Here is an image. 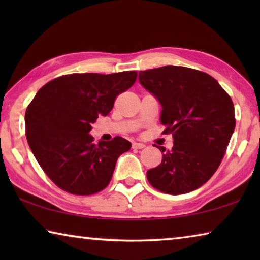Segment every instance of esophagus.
<instances>
[{
	"label": "esophagus",
	"mask_w": 260,
	"mask_h": 260,
	"mask_svg": "<svg viewBox=\"0 0 260 260\" xmlns=\"http://www.w3.org/2000/svg\"><path fill=\"white\" fill-rule=\"evenodd\" d=\"M133 149H143L144 147H146V144L144 143H139V142H134L133 143Z\"/></svg>",
	"instance_id": "34e87169"
}]
</instances>
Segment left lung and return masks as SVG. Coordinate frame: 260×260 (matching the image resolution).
<instances>
[{"mask_svg":"<svg viewBox=\"0 0 260 260\" xmlns=\"http://www.w3.org/2000/svg\"><path fill=\"white\" fill-rule=\"evenodd\" d=\"M139 81L161 105L160 122L173 148L147 172L152 187L171 195L195 190L221 162L235 128L234 105L219 82L189 68L167 67L139 73Z\"/></svg>","mask_w":260,"mask_h":260,"instance_id":"1","label":"left lung"}]
</instances>
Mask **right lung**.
<instances>
[{
    "mask_svg": "<svg viewBox=\"0 0 260 260\" xmlns=\"http://www.w3.org/2000/svg\"><path fill=\"white\" fill-rule=\"evenodd\" d=\"M138 73H73L46 83L25 113L26 138L45 173L63 190L91 195L108 186L132 143L117 136L94 143L91 125L108 116Z\"/></svg>",
    "mask_w": 260,
    "mask_h": 260,
    "instance_id": "right-lung-1",
    "label": "right lung"
}]
</instances>
